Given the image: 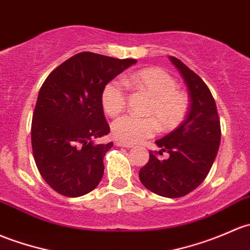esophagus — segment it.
<instances>
[{"mask_svg": "<svg viewBox=\"0 0 250 250\" xmlns=\"http://www.w3.org/2000/svg\"><path fill=\"white\" fill-rule=\"evenodd\" d=\"M116 146L118 147H125V148H132V145L130 144H125V143H121V141H116Z\"/></svg>", "mask_w": 250, "mask_h": 250, "instance_id": "1", "label": "esophagus"}]
</instances>
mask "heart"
Here are the masks:
<instances>
[{"label": "heart", "instance_id": "b5f03b06", "mask_svg": "<svg viewBox=\"0 0 250 250\" xmlns=\"http://www.w3.org/2000/svg\"><path fill=\"white\" fill-rule=\"evenodd\" d=\"M125 83L134 90L143 91L151 97L145 115L139 117L125 115L117 118L111 125L115 139L121 143L138 144L151 138L157 127L171 130L181 125L188 114L189 99L185 92L177 90V83L169 73L160 68H145L125 75ZM102 105L109 116L115 117L125 110L127 93L122 83L111 80L102 91Z\"/></svg>", "mask_w": 250, "mask_h": 250}]
</instances>
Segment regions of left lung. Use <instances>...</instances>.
Wrapping results in <instances>:
<instances>
[{
    "label": "left lung",
    "mask_w": 250,
    "mask_h": 250,
    "mask_svg": "<svg viewBox=\"0 0 250 250\" xmlns=\"http://www.w3.org/2000/svg\"><path fill=\"white\" fill-rule=\"evenodd\" d=\"M187 83L190 105L185 121L156 141L158 152L149 151V159L139 171L141 183L157 195L181 198L193 191L206 178L220 144V121L211 91L198 74L182 61L169 56ZM169 153L167 160L158 154Z\"/></svg>",
    "instance_id": "obj_1"
}]
</instances>
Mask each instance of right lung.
<instances>
[{
    "mask_svg": "<svg viewBox=\"0 0 250 250\" xmlns=\"http://www.w3.org/2000/svg\"><path fill=\"white\" fill-rule=\"evenodd\" d=\"M134 63L80 52L55 68L42 85L31 127L33 157L44 181L61 195L83 196L101 182L103 158L114 146L96 143L110 132L102 91Z\"/></svg>",
    "mask_w": 250,
    "mask_h": 250,
    "instance_id": "add662e5",
    "label": "right lung"
}]
</instances>
